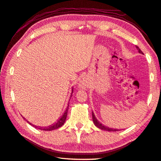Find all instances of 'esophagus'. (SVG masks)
<instances>
[{
  "label": "esophagus",
  "instance_id": "1",
  "mask_svg": "<svg viewBox=\"0 0 161 161\" xmlns=\"http://www.w3.org/2000/svg\"><path fill=\"white\" fill-rule=\"evenodd\" d=\"M81 86H82V85H81Z\"/></svg>",
  "mask_w": 161,
  "mask_h": 161
}]
</instances>
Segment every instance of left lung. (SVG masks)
Instances as JSON below:
<instances>
[{
	"label": "left lung",
	"mask_w": 161,
	"mask_h": 161,
	"mask_svg": "<svg viewBox=\"0 0 161 161\" xmlns=\"http://www.w3.org/2000/svg\"><path fill=\"white\" fill-rule=\"evenodd\" d=\"M136 47L137 50L139 51V52L140 53L144 54V53H143V52L141 51V49H140V48L138 47V46H136ZM92 118H93V122H94V125H96V127H98L99 129L103 130H106V131H118V130L112 129V128H109V127H106V126H104V125H103L101 123H100V122H99L98 121V119H96V118L95 117L94 114H93V112H92Z\"/></svg>",
	"instance_id": "1"
}]
</instances>
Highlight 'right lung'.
Listing matches in <instances>:
<instances>
[{
  "label": "right lung",
  "mask_w": 161,
  "mask_h": 161,
  "mask_svg": "<svg viewBox=\"0 0 161 161\" xmlns=\"http://www.w3.org/2000/svg\"><path fill=\"white\" fill-rule=\"evenodd\" d=\"M73 93V89H72V93L71 94H72ZM72 96V95H71ZM68 108H67L66 110L65 111V113H64L63 115L61 117L60 119L58 120L56 123L53 124V125H51V126L50 127H38V129L39 130H43V131H51V130H56V129H58V128L60 127L61 126H63V125H64V123H65V122L66 120V118H67V115H68ZM30 125H31V123H30ZM34 127L37 128V127L35 126Z\"/></svg>",
  "instance_id": "obj_1"
}]
</instances>
